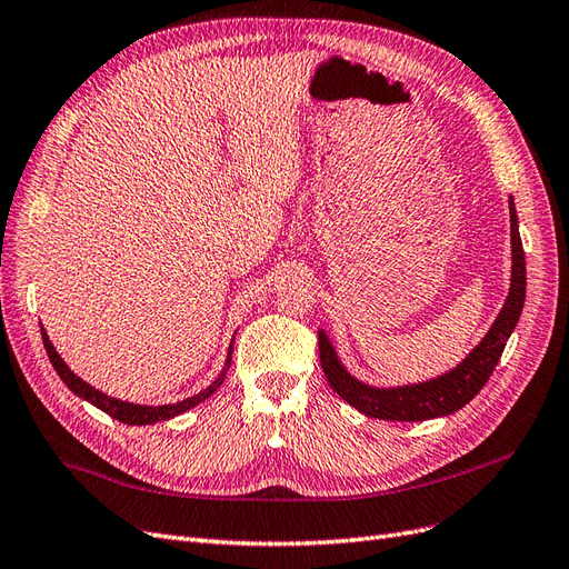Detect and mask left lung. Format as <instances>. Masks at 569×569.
<instances>
[{"instance_id": "8db88e82", "label": "left lung", "mask_w": 569, "mask_h": 569, "mask_svg": "<svg viewBox=\"0 0 569 569\" xmlns=\"http://www.w3.org/2000/svg\"><path fill=\"white\" fill-rule=\"evenodd\" d=\"M510 236H512V279H510L508 300L499 311L497 321H493V326L489 328L485 340L475 347L463 363H458L456 369L449 371L447 376L430 382L407 385V388H392V390L369 388V385L355 380L342 369L333 352V345L328 342L323 333H319L321 369L326 373V380L331 382V388L347 401V405L380 420H428V418L449 416L458 411L485 388V382L489 380L493 369H497V363L503 355V347L512 333V328H516L525 305V286H527L525 250L520 241L518 214H516V206H512V198H510Z\"/></svg>"}]
</instances>
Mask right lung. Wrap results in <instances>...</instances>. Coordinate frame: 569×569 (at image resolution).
I'll return each mask as SVG.
<instances>
[{"instance_id":"add662e5","label":"right lung","mask_w":569,"mask_h":569,"mask_svg":"<svg viewBox=\"0 0 569 569\" xmlns=\"http://www.w3.org/2000/svg\"><path fill=\"white\" fill-rule=\"evenodd\" d=\"M42 340H44V350H47V355H49V361L53 363V369H57V373L61 376V380L68 385V388H70L72 392H76V395H80L82 399L91 401V405H94L97 409L106 411L108 416L120 420V423H127V426H151V423H158V420L174 418V416H179V413H184V411L193 409L196 405H200V401L208 399V397L219 388V385L224 382V376H227L229 366H231V350H233V347H229V359H227L224 371L219 373V378L210 385L208 390H203V392L191 397V399L177 401V405L139 407V405H130V401H120V399H113V397H106L103 392L91 388V385H87L82 378H78L76 373H72V371L68 369V366L63 363V359L57 355V350H53V345L49 342L47 333H42Z\"/></svg>"}]
</instances>
